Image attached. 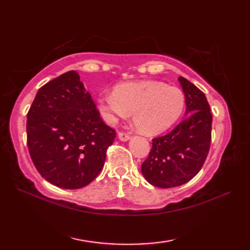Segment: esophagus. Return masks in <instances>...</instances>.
<instances>
[{
	"instance_id": "34e87169",
	"label": "esophagus",
	"mask_w": 250,
	"mask_h": 250,
	"mask_svg": "<svg viewBox=\"0 0 250 250\" xmlns=\"http://www.w3.org/2000/svg\"><path fill=\"white\" fill-rule=\"evenodd\" d=\"M118 139L120 141H122V142H126V141H129L131 137H130L129 134H125V133H122V132H119V133H118Z\"/></svg>"
}]
</instances>
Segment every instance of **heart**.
<instances>
[{"mask_svg": "<svg viewBox=\"0 0 250 250\" xmlns=\"http://www.w3.org/2000/svg\"><path fill=\"white\" fill-rule=\"evenodd\" d=\"M185 107L182 90L158 81L128 82L117 84L114 93L99 99V110L107 124L133 113L136 129L155 135L173 125Z\"/></svg>", "mask_w": 250, "mask_h": 250, "instance_id": "heart-1", "label": "heart"}]
</instances>
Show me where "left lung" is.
<instances>
[{"label": "left lung", "mask_w": 250, "mask_h": 250, "mask_svg": "<svg viewBox=\"0 0 250 250\" xmlns=\"http://www.w3.org/2000/svg\"><path fill=\"white\" fill-rule=\"evenodd\" d=\"M186 101V118L169 132L152 140L149 156L142 164V174L159 188H173L188 183L203 167L210 146L213 117L205 94L179 76Z\"/></svg>", "instance_id": "obj_1"}]
</instances>
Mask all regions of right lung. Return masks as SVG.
Listing matches in <instances>:
<instances>
[{
    "label": "right lung",
    "instance_id": "add662e5",
    "mask_svg": "<svg viewBox=\"0 0 250 250\" xmlns=\"http://www.w3.org/2000/svg\"><path fill=\"white\" fill-rule=\"evenodd\" d=\"M26 118L30 156L47 182L79 189L102 171L116 133L101 119L77 72L68 71L40 88Z\"/></svg>",
    "mask_w": 250,
    "mask_h": 250
}]
</instances>
